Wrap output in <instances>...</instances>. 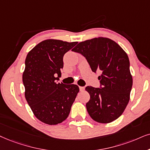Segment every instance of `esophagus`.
<instances>
[{
    "instance_id": "1",
    "label": "esophagus",
    "mask_w": 150,
    "mask_h": 150,
    "mask_svg": "<svg viewBox=\"0 0 150 150\" xmlns=\"http://www.w3.org/2000/svg\"><path fill=\"white\" fill-rule=\"evenodd\" d=\"M79 90L81 91H84L85 90V87L84 86H79Z\"/></svg>"
}]
</instances>
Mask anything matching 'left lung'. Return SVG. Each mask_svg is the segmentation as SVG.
Segmentation results:
<instances>
[{
	"mask_svg": "<svg viewBox=\"0 0 150 150\" xmlns=\"http://www.w3.org/2000/svg\"><path fill=\"white\" fill-rule=\"evenodd\" d=\"M72 50L86 58L93 72H101L100 88H85L91 97L86 104L89 115L100 123L116 120L129 101L133 84L127 53L115 41L104 37L82 41Z\"/></svg>",
	"mask_w": 150,
	"mask_h": 150,
	"instance_id": "left-lung-1",
	"label": "left lung"
}]
</instances>
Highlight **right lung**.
<instances>
[{
	"instance_id": "add662e5",
	"label": "right lung",
	"mask_w": 150,
	"mask_h": 150,
	"mask_svg": "<svg viewBox=\"0 0 150 150\" xmlns=\"http://www.w3.org/2000/svg\"><path fill=\"white\" fill-rule=\"evenodd\" d=\"M77 43L48 39L26 57L23 74L25 96L35 116L45 124L54 125L65 120L79 91L77 85L57 83L64 55Z\"/></svg>"
}]
</instances>
